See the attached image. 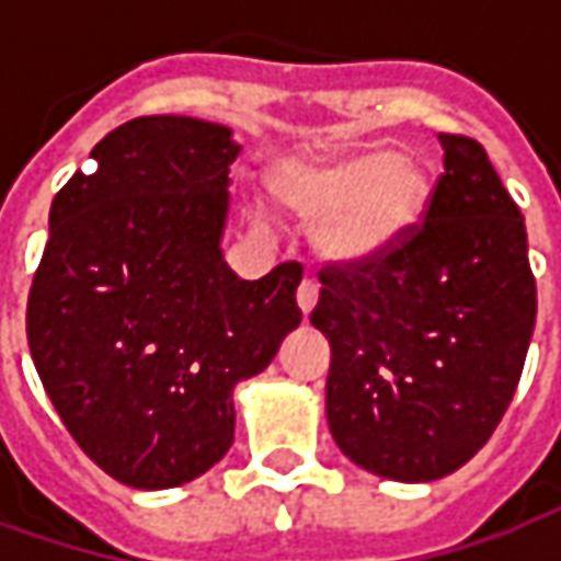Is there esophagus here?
Wrapping results in <instances>:
<instances>
[{
    "label": "esophagus",
    "instance_id": "34e87169",
    "mask_svg": "<svg viewBox=\"0 0 561 561\" xmlns=\"http://www.w3.org/2000/svg\"><path fill=\"white\" fill-rule=\"evenodd\" d=\"M316 304H318V282L304 279L300 282V288H297V306H300L304 312H312Z\"/></svg>",
    "mask_w": 561,
    "mask_h": 561
}]
</instances>
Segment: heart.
Wrapping results in <instances>:
<instances>
[{"mask_svg":"<svg viewBox=\"0 0 561 561\" xmlns=\"http://www.w3.org/2000/svg\"><path fill=\"white\" fill-rule=\"evenodd\" d=\"M273 183L294 213L321 219L318 245L342 264L388 255L417 225L430 197L421 164L385 147L340 159H291L279 164Z\"/></svg>","mask_w":561,"mask_h":561,"instance_id":"obj_1","label":"heart"}]
</instances>
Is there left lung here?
<instances>
[{"label": "left lung", "mask_w": 561, "mask_h": 561, "mask_svg": "<svg viewBox=\"0 0 561 561\" xmlns=\"http://www.w3.org/2000/svg\"><path fill=\"white\" fill-rule=\"evenodd\" d=\"M445 173L388 255L328 264L312 328L330 342L328 423L378 478L466 466L514 400L535 330L526 225L478 140L438 135Z\"/></svg>", "instance_id": "8db88e82"}]
</instances>
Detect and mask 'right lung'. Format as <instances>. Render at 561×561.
<instances>
[{
	"label": "right lung",
	"instance_id": "1",
	"mask_svg": "<svg viewBox=\"0 0 561 561\" xmlns=\"http://www.w3.org/2000/svg\"><path fill=\"white\" fill-rule=\"evenodd\" d=\"M231 128L138 116L54 197L26 336L80 450L135 490L195 481L233 442V388L300 324L304 267L255 282L221 257Z\"/></svg>",
	"mask_w": 561,
	"mask_h": 561
}]
</instances>
